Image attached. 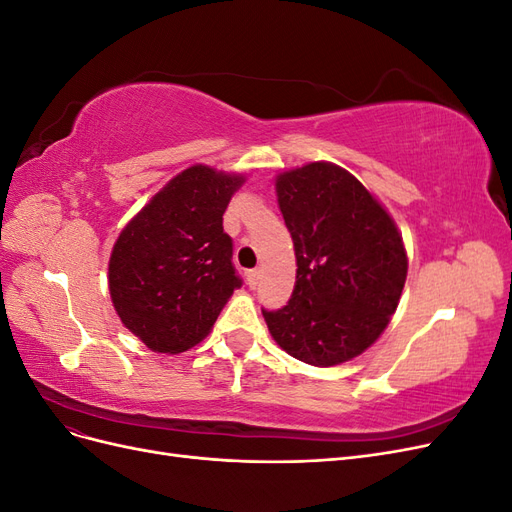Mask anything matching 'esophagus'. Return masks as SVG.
I'll return each mask as SVG.
<instances>
[{
	"mask_svg": "<svg viewBox=\"0 0 512 512\" xmlns=\"http://www.w3.org/2000/svg\"><path fill=\"white\" fill-rule=\"evenodd\" d=\"M247 284H250V288H256L260 284V269L247 271Z\"/></svg>",
	"mask_w": 512,
	"mask_h": 512,
	"instance_id": "34e87169",
	"label": "esophagus"
}]
</instances>
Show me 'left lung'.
<instances>
[{
  "label": "left lung",
  "mask_w": 512,
  "mask_h": 512,
  "mask_svg": "<svg viewBox=\"0 0 512 512\" xmlns=\"http://www.w3.org/2000/svg\"><path fill=\"white\" fill-rule=\"evenodd\" d=\"M297 256L288 305L262 309L280 348L331 367L376 342L408 275L406 247L389 213L348 170L312 162L275 179Z\"/></svg>",
  "instance_id": "1"
}]
</instances>
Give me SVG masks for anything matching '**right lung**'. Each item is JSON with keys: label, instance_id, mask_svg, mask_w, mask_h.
Instances as JSON below:
<instances>
[{"label": "right lung", "instance_id": "right-lung-1", "mask_svg": "<svg viewBox=\"0 0 512 512\" xmlns=\"http://www.w3.org/2000/svg\"><path fill=\"white\" fill-rule=\"evenodd\" d=\"M243 181L203 164L185 168L121 230L108 290L123 327L153 352L196 346L241 288L222 215Z\"/></svg>", "mask_w": 512, "mask_h": 512}]
</instances>
